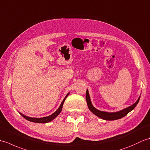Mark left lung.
Here are the masks:
<instances>
[{"instance_id":"1","label":"left lung","mask_w":150,"mask_h":150,"mask_svg":"<svg viewBox=\"0 0 150 150\" xmlns=\"http://www.w3.org/2000/svg\"><path fill=\"white\" fill-rule=\"evenodd\" d=\"M140 98H141V96L138 98L137 100L134 104H133L132 105H131V106L128 108H124V109L122 110L116 111V112H107V111H100L96 109L91 103V98H90V94H89V91L88 89L86 90V99L89 110H90L92 113H93L94 115H95L96 116H97L98 117H99L100 119L106 120H117V119H121V118H122L124 117H125L127 114H128L129 112H130L131 111H132L135 108L137 104L139 103Z\"/></svg>"}]
</instances>
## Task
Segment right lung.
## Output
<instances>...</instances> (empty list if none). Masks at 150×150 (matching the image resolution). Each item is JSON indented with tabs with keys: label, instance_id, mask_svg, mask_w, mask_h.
<instances>
[{
	"label": "right lung",
	"instance_id": "1",
	"mask_svg": "<svg viewBox=\"0 0 150 150\" xmlns=\"http://www.w3.org/2000/svg\"><path fill=\"white\" fill-rule=\"evenodd\" d=\"M69 94V92H68V94L66 95V97L64 98L63 100L62 101L61 104H60L59 108L57 109L55 112H54L53 114L50 115L49 116H47V117H41V118H35V117H28L25 115L22 114V113L19 112L21 115L23 117L24 119H26V120L30 121V122H36V123H47V122H50L51 121H52L53 119H55V118L59 115L60 114V113L61 112V111L62 110V106H63V104L64 103V101L66 100V98H67V97L68 96Z\"/></svg>",
	"mask_w": 150,
	"mask_h": 150
}]
</instances>
